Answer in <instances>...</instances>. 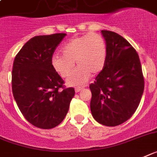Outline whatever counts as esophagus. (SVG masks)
Returning <instances> with one entry per match:
<instances>
[{"instance_id":"obj_1","label":"esophagus","mask_w":157,"mask_h":157,"mask_svg":"<svg viewBox=\"0 0 157 157\" xmlns=\"http://www.w3.org/2000/svg\"><path fill=\"white\" fill-rule=\"evenodd\" d=\"M82 90V88H81V87H76L75 88V92L76 93L79 92V91H81Z\"/></svg>"}]
</instances>
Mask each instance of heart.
Returning <instances> with one entry per match:
<instances>
[{"label": "heart", "instance_id": "1", "mask_svg": "<svg viewBox=\"0 0 157 157\" xmlns=\"http://www.w3.org/2000/svg\"><path fill=\"white\" fill-rule=\"evenodd\" d=\"M61 54H54L51 65L63 78L68 77L75 67H78L67 80L74 86H82L91 75L99 73L107 58L106 41L99 33H87L70 40L62 48Z\"/></svg>", "mask_w": 157, "mask_h": 157}]
</instances>
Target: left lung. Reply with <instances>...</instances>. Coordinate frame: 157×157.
Returning a JSON list of instances; mask_svg holds the SVG:
<instances>
[{"label":"left lung","mask_w":157,"mask_h":157,"mask_svg":"<svg viewBox=\"0 0 157 157\" xmlns=\"http://www.w3.org/2000/svg\"><path fill=\"white\" fill-rule=\"evenodd\" d=\"M107 45L103 69L90 84V111L99 124L118 126L129 120L140 102L144 88L139 55L120 34L102 30Z\"/></svg>","instance_id":"1"}]
</instances>
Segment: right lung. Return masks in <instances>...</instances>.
Wrapping results in <instances>:
<instances>
[{
  "instance_id": "1",
  "label": "right lung",
  "mask_w": 157,
  "mask_h": 157,
  "mask_svg": "<svg viewBox=\"0 0 157 157\" xmlns=\"http://www.w3.org/2000/svg\"><path fill=\"white\" fill-rule=\"evenodd\" d=\"M66 33L32 37L17 53L12 70V90L23 116L33 126L50 129L67 116L75 95L54 71L51 58Z\"/></svg>"
}]
</instances>
